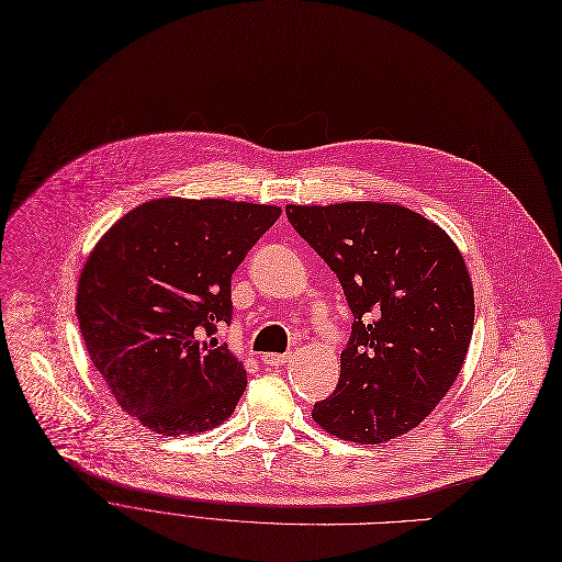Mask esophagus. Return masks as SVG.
I'll list each match as a JSON object with an SVG mask.
<instances>
[{
    "mask_svg": "<svg viewBox=\"0 0 562 562\" xmlns=\"http://www.w3.org/2000/svg\"><path fill=\"white\" fill-rule=\"evenodd\" d=\"M291 360V356L289 352H266V356H261V362L266 364V367H282V364H286Z\"/></svg>",
    "mask_w": 562,
    "mask_h": 562,
    "instance_id": "1",
    "label": "esophagus"
}]
</instances>
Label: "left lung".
Listing matches in <instances>:
<instances>
[{
    "instance_id": "8db88e82",
    "label": "left lung",
    "mask_w": 562,
    "mask_h": 562,
    "mask_svg": "<svg viewBox=\"0 0 562 562\" xmlns=\"http://www.w3.org/2000/svg\"><path fill=\"white\" fill-rule=\"evenodd\" d=\"M356 316L337 390L312 419L356 445L417 428L447 396L474 333V286L451 236L394 202L286 204Z\"/></svg>"
}]
</instances>
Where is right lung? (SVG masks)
<instances>
[{"label":"right lung","instance_id":"obj_1","mask_svg":"<svg viewBox=\"0 0 562 562\" xmlns=\"http://www.w3.org/2000/svg\"><path fill=\"white\" fill-rule=\"evenodd\" d=\"M282 210L221 198H157L117 218L77 282L79 330L123 409L166 437L221 426L246 369L216 339L229 280Z\"/></svg>","mask_w":562,"mask_h":562}]
</instances>
